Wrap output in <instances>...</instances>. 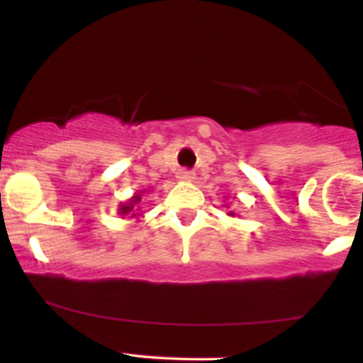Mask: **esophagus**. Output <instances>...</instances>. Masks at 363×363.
Here are the masks:
<instances>
[{
	"mask_svg": "<svg viewBox=\"0 0 363 363\" xmlns=\"http://www.w3.org/2000/svg\"><path fill=\"white\" fill-rule=\"evenodd\" d=\"M177 177L181 179V181H193V179H195V172L189 170V168H181V170L177 172Z\"/></svg>",
	"mask_w": 363,
	"mask_h": 363,
	"instance_id": "34e87169",
	"label": "esophagus"
}]
</instances>
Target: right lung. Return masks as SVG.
I'll return each instance as SVG.
<instances>
[{
  "instance_id": "add662e5",
  "label": "right lung",
  "mask_w": 363,
  "mask_h": 363,
  "mask_svg": "<svg viewBox=\"0 0 363 363\" xmlns=\"http://www.w3.org/2000/svg\"><path fill=\"white\" fill-rule=\"evenodd\" d=\"M138 200H140V195H135L133 199L130 200V203L121 205V214H130V212L133 211V205L138 203ZM131 216H135V214H131Z\"/></svg>"
}]
</instances>
